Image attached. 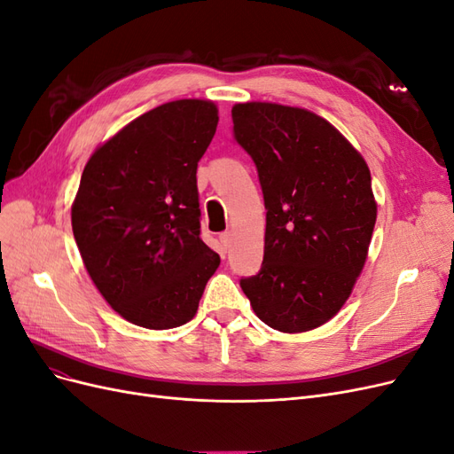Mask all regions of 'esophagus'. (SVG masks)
I'll use <instances>...</instances> for the list:
<instances>
[{
  "mask_svg": "<svg viewBox=\"0 0 454 454\" xmlns=\"http://www.w3.org/2000/svg\"><path fill=\"white\" fill-rule=\"evenodd\" d=\"M219 240H222V244L225 246V248H229L231 242H232V232H231V231L222 232V235H219Z\"/></svg>",
  "mask_w": 454,
  "mask_h": 454,
  "instance_id": "obj_1",
  "label": "esophagus"
}]
</instances>
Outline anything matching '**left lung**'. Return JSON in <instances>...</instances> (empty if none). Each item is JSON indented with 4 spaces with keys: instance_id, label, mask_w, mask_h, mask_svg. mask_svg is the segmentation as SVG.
<instances>
[{
    "instance_id": "1",
    "label": "left lung",
    "mask_w": 454,
    "mask_h": 454,
    "mask_svg": "<svg viewBox=\"0 0 454 454\" xmlns=\"http://www.w3.org/2000/svg\"><path fill=\"white\" fill-rule=\"evenodd\" d=\"M231 115L237 142L257 167L267 210L263 265L240 287L269 327L310 332L347 303L367 261L377 222L369 167L309 109L244 102Z\"/></svg>"
}]
</instances>
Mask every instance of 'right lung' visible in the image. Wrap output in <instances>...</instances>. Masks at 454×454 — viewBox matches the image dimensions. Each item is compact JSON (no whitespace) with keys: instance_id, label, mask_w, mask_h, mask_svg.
Masks as SVG:
<instances>
[{"instance_id":"obj_1","label":"right lung","mask_w":454,"mask_h":454,"mask_svg":"<svg viewBox=\"0 0 454 454\" xmlns=\"http://www.w3.org/2000/svg\"><path fill=\"white\" fill-rule=\"evenodd\" d=\"M212 100L167 102L94 149L72 229L96 290L147 329L193 320L219 255L200 239L197 164L217 129Z\"/></svg>"}]
</instances>
